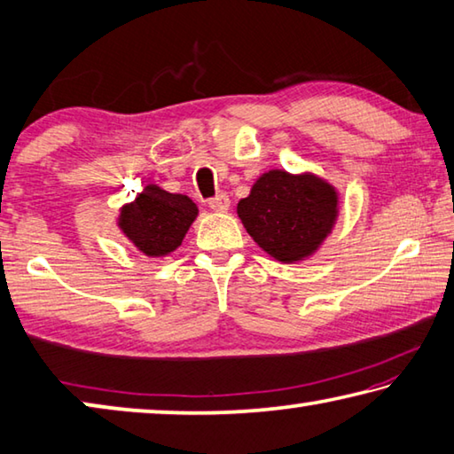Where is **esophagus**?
<instances>
[{
	"label": "esophagus",
	"instance_id": "esophagus-1",
	"mask_svg": "<svg viewBox=\"0 0 454 454\" xmlns=\"http://www.w3.org/2000/svg\"><path fill=\"white\" fill-rule=\"evenodd\" d=\"M208 204H210V208H212L214 212H228V208H230V198H228L226 194H218V196L210 198Z\"/></svg>",
	"mask_w": 454,
	"mask_h": 454
}]
</instances>
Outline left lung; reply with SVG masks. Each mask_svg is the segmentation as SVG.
Instances as JSON below:
<instances>
[{
	"mask_svg": "<svg viewBox=\"0 0 454 454\" xmlns=\"http://www.w3.org/2000/svg\"><path fill=\"white\" fill-rule=\"evenodd\" d=\"M336 204V190L317 176L272 170L238 202V216L260 248L280 262H296L333 230Z\"/></svg>",
	"mask_w": 454,
	"mask_h": 454,
	"instance_id": "8db88e82",
	"label": "left lung"
}]
</instances>
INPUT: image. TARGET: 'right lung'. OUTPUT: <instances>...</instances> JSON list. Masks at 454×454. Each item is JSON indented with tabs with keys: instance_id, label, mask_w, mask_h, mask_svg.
I'll use <instances>...</instances> for the list:
<instances>
[{
	"instance_id": "right-lung-1",
	"label": "right lung",
	"mask_w": 454,
	"mask_h": 454,
	"mask_svg": "<svg viewBox=\"0 0 454 454\" xmlns=\"http://www.w3.org/2000/svg\"><path fill=\"white\" fill-rule=\"evenodd\" d=\"M196 214L188 196L145 186L136 202L121 208L120 228L145 256H164L182 244Z\"/></svg>"
}]
</instances>
